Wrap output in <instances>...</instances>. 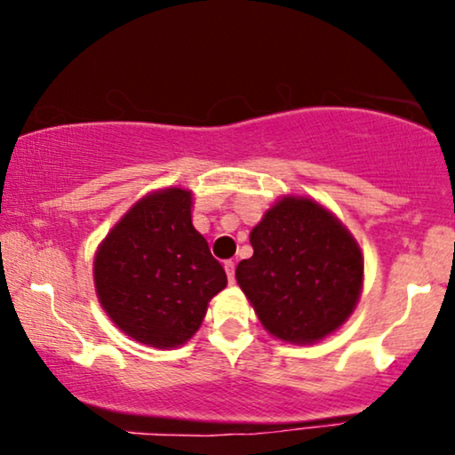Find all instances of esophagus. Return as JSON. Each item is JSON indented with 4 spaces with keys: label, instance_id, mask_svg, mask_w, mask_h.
<instances>
[{
    "label": "esophagus",
    "instance_id": "obj_1",
    "mask_svg": "<svg viewBox=\"0 0 455 455\" xmlns=\"http://www.w3.org/2000/svg\"><path fill=\"white\" fill-rule=\"evenodd\" d=\"M223 267H226L228 279L234 283V279H235V263H234V260H226V265H223Z\"/></svg>",
    "mask_w": 455,
    "mask_h": 455
}]
</instances>
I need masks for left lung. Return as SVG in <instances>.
<instances>
[{"label": "left lung", "instance_id": "8db88e82", "mask_svg": "<svg viewBox=\"0 0 455 455\" xmlns=\"http://www.w3.org/2000/svg\"><path fill=\"white\" fill-rule=\"evenodd\" d=\"M254 254L235 279L277 339L315 344L347 321L363 291L364 259L344 223L313 198L283 196L252 228Z\"/></svg>", "mask_w": 455, "mask_h": 455}]
</instances>
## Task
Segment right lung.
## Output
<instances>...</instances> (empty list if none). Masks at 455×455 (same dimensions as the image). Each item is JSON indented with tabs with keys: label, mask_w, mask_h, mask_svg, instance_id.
Instances as JSON below:
<instances>
[{
	"label": "right lung",
	"mask_w": 455,
	"mask_h": 455,
	"mask_svg": "<svg viewBox=\"0 0 455 455\" xmlns=\"http://www.w3.org/2000/svg\"><path fill=\"white\" fill-rule=\"evenodd\" d=\"M95 288L109 319L134 341L176 347L198 331L228 275L192 226V192L142 196L95 254Z\"/></svg>",
	"instance_id": "right-lung-1"
}]
</instances>
